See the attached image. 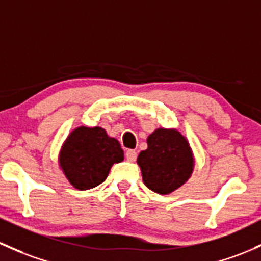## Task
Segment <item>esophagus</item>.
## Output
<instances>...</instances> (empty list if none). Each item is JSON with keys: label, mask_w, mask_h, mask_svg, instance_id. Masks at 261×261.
<instances>
[{"label": "esophagus", "mask_w": 261, "mask_h": 261, "mask_svg": "<svg viewBox=\"0 0 261 261\" xmlns=\"http://www.w3.org/2000/svg\"><path fill=\"white\" fill-rule=\"evenodd\" d=\"M125 156H126V159H127V161L134 162V161H135V160H136L137 153H136L135 150H127V151H126Z\"/></svg>", "instance_id": "34e87169"}]
</instances>
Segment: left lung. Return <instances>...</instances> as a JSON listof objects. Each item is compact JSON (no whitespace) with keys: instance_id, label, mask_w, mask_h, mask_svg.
<instances>
[{"instance_id":"obj_1","label":"left lung","mask_w":261,"mask_h":261,"mask_svg":"<svg viewBox=\"0 0 261 261\" xmlns=\"http://www.w3.org/2000/svg\"><path fill=\"white\" fill-rule=\"evenodd\" d=\"M194 163L190 141L177 128H156L147 137V148L137 157L146 187L160 194H170L185 185Z\"/></svg>"}]
</instances>
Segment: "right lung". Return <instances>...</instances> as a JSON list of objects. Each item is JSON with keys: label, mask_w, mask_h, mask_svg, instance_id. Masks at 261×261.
Returning a JSON list of instances; mask_svg holds the SVG:
<instances>
[{"label": "right lung", "mask_w": 261, "mask_h": 261, "mask_svg": "<svg viewBox=\"0 0 261 261\" xmlns=\"http://www.w3.org/2000/svg\"><path fill=\"white\" fill-rule=\"evenodd\" d=\"M124 160L120 142L105 128L79 126L63 142L59 168L75 190L96 187L107 179L114 163Z\"/></svg>", "instance_id": "right-lung-1"}]
</instances>
